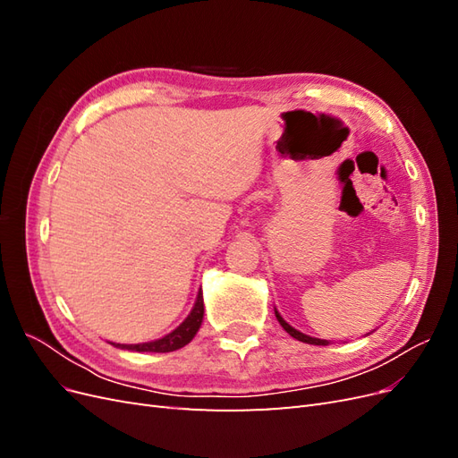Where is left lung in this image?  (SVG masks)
<instances>
[{
  "label": "left lung",
  "instance_id": "obj_1",
  "mask_svg": "<svg viewBox=\"0 0 458 458\" xmlns=\"http://www.w3.org/2000/svg\"><path fill=\"white\" fill-rule=\"evenodd\" d=\"M275 317H276V321L281 323V327L288 332L290 336L293 338H296V340H300V342H306V344H313V345H328L330 342L328 340H321V338H313V336H308V335H303V332H300V330H296L294 327H290L284 318L281 317V313L275 310Z\"/></svg>",
  "mask_w": 458,
  "mask_h": 458
}]
</instances>
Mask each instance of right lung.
I'll return each instance as SVG.
<instances>
[{
    "instance_id": "add662e5",
    "label": "right lung",
    "mask_w": 458,
    "mask_h": 458,
    "mask_svg": "<svg viewBox=\"0 0 458 458\" xmlns=\"http://www.w3.org/2000/svg\"><path fill=\"white\" fill-rule=\"evenodd\" d=\"M202 318H204V300H202V290H199L197 294V301L195 306H192L191 313L185 317V321L179 325L177 328H174L170 335H165L158 340H152V342H143V344H114V348L120 350H130V352H150V353H168V352H175L179 348H183L187 345L195 335L199 332L200 325H202Z\"/></svg>"
}]
</instances>
